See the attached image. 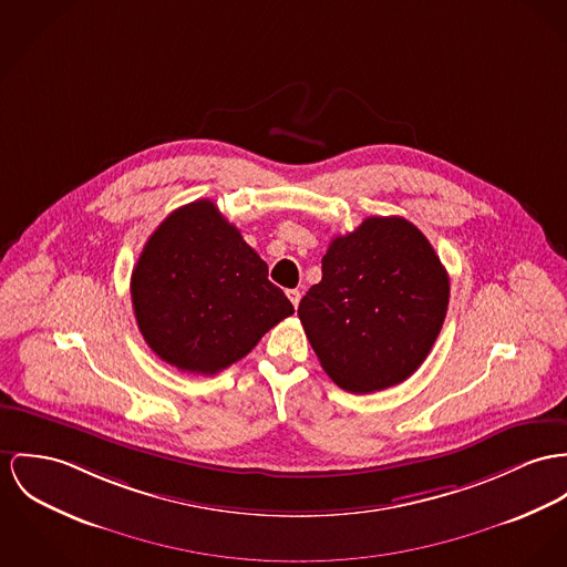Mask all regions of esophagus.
I'll list each match as a JSON object with an SVG mask.
<instances>
[{
    "instance_id": "34e87169",
    "label": "esophagus",
    "mask_w": 567,
    "mask_h": 567,
    "mask_svg": "<svg viewBox=\"0 0 567 567\" xmlns=\"http://www.w3.org/2000/svg\"><path fill=\"white\" fill-rule=\"evenodd\" d=\"M287 298L291 300V305L298 308V306H300V300H302V293H300L298 289H289V291H287Z\"/></svg>"
}]
</instances>
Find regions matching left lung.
Returning <instances> with one entry per match:
<instances>
[{"label": "left lung", "instance_id": "8db88e82", "mask_svg": "<svg viewBox=\"0 0 567 567\" xmlns=\"http://www.w3.org/2000/svg\"><path fill=\"white\" fill-rule=\"evenodd\" d=\"M446 306L449 274L427 237L408 219L375 216L332 239L298 315L332 382L373 392L423 364Z\"/></svg>", "mask_w": 567, "mask_h": 567}]
</instances>
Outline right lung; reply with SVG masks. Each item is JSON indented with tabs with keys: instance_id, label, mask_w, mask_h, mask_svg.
<instances>
[{
	"instance_id": "right-lung-1",
	"label": "right lung",
	"mask_w": 567,
	"mask_h": 567,
	"mask_svg": "<svg viewBox=\"0 0 567 567\" xmlns=\"http://www.w3.org/2000/svg\"><path fill=\"white\" fill-rule=\"evenodd\" d=\"M137 328L162 360L214 375L293 315L267 265L212 200L178 207L148 237L131 274Z\"/></svg>"
}]
</instances>
